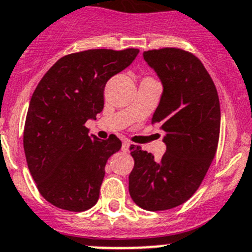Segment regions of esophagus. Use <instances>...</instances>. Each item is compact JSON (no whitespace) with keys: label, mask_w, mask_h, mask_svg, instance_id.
Masks as SVG:
<instances>
[{"label":"esophagus","mask_w":252,"mask_h":252,"mask_svg":"<svg viewBox=\"0 0 252 252\" xmlns=\"http://www.w3.org/2000/svg\"><path fill=\"white\" fill-rule=\"evenodd\" d=\"M121 149H122V151L127 152L128 149H130V142H128V141H124V142H122Z\"/></svg>","instance_id":"1"}]
</instances>
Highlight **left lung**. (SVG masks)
<instances>
[{
    "mask_svg": "<svg viewBox=\"0 0 252 252\" xmlns=\"http://www.w3.org/2000/svg\"><path fill=\"white\" fill-rule=\"evenodd\" d=\"M158 72L163 94L152 116L163 131L166 152L161 160L131 145L135 165L128 190L136 205L147 211H165L186 202L200 188L218 151L220 101L204 64L177 47L144 52Z\"/></svg>",
    "mask_w": 252,
    "mask_h": 252,
    "instance_id": "8db88e82",
    "label": "left lung"
}]
</instances>
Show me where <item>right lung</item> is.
<instances>
[{"label": "right lung", "mask_w": 252, "mask_h": 252, "mask_svg": "<svg viewBox=\"0 0 252 252\" xmlns=\"http://www.w3.org/2000/svg\"><path fill=\"white\" fill-rule=\"evenodd\" d=\"M137 54V48H97L66 55L37 85L24 149L38 192L54 206L81 212L97 202L105 165L121 141L115 135L107 140L90 136L85 124L102 111L106 82Z\"/></svg>", "instance_id": "right-lung-1"}]
</instances>
